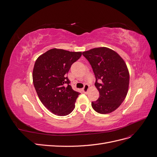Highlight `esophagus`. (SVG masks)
<instances>
[{
	"instance_id": "esophagus-1",
	"label": "esophagus",
	"mask_w": 157,
	"mask_h": 157,
	"mask_svg": "<svg viewBox=\"0 0 157 157\" xmlns=\"http://www.w3.org/2000/svg\"><path fill=\"white\" fill-rule=\"evenodd\" d=\"M88 89H89V85H88V84H84V88H82V92H83L84 93H86V92H88Z\"/></svg>"
}]
</instances>
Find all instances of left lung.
Segmentation results:
<instances>
[{
  "label": "left lung",
  "instance_id": "8db88e82",
  "mask_svg": "<svg viewBox=\"0 0 157 157\" xmlns=\"http://www.w3.org/2000/svg\"><path fill=\"white\" fill-rule=\"evenodd\" d=\"M92 66L96 77L95 86L99 97L92 107L100 114L110 113L124 100L129 86L130 76L121 57L111 49L101 47L82 52Z\"/></svg>",
  "mask_w": 157,
  "mask_h": 157
}]
</instances>
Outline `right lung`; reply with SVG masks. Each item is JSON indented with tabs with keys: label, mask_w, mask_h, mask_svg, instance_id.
<instances>
[{
	"label": "right lung",
	"mask_w": 157,
	"mask_h": 157,
	"mask_svg": "<svg viewBox=\"0 0 157 157\" xmlns=\"http://www.w3.org/2000/svg\"><path fill=\"white\" fill-rule=\"evenodd\" d=\"M81 56L82 52L53 48L35 61L33 84L42 103L55 115L66 116L74 110L80 93L71 87L67 73Z\"/></svg>",
	"instance_id": "right-lung-1"
}]
</instances>
